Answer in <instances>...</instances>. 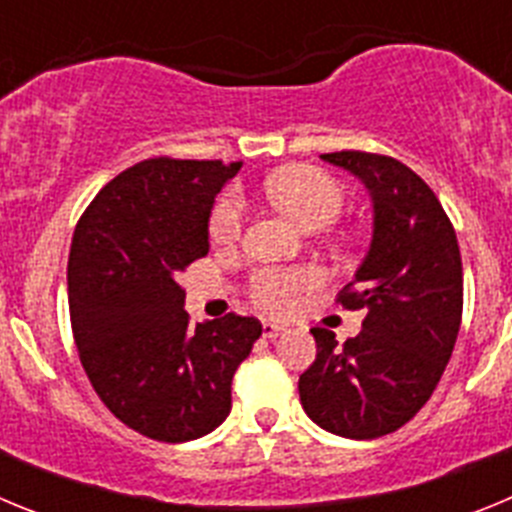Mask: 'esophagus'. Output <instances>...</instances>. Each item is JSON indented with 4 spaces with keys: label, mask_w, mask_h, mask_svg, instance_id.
<instances>
[{
    "label": "esophagus",
    "mask_w": 512,
    "mask_h": 512,
    "mask_svg": "<svg viewBox=\"0 0 512 512\" xmlns=\"http://www.w3.org/2000/svg\"><path fill=\"white\" fill-rule=\"evenodd\" d=\"M261 330H264V338H269V341H274V338L284 336V325H277V323H271V320H264L261 323Z\"/></svg>",
    "instance_id": "34e87169"
}]
</instances>
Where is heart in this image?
Returning <instances> with one entry per match:
<instances>
[{
    "label": "heart",
    "mask_w": 512,
    "mask_h": 512,
    "mask_svg": "<svg viewBox=\"0 0 512 512\" xmlns=\"http://www.w3.org/2000/svg\"><path fill=\"white\" fill-rule=\"evenodd\" d=\"M269 200L300 228H320L338 215L343 205L341 184L320 169H284L266 182ZM243 200L228 192L210 215V238L217 246H233L241 238ZM320 274L310 266L261 269L251 282L253 302L271 315H287L302 295L318 287Z\"/></svg>",
    "instance_id": "1"
}]
</instances>
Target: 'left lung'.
Listing matches in <instances>:
<instances>
[{"instance_id":"1","label":"left lung","mask_w":512,"mask_h":512,"mask_svg":"<svg viewBox=\"0 0 512 512\" xmlns=\"http://www.w3.org/2000/svg\"><path fill=\"white\" fill-rule=\"evenodd\" d=\"M361 179L372 197V243L341 305L364 312L338 346L312 328L318 356L300 377L312 423L343 438H377L408 423L436 390L461 325L464 282L456 233L431 187L390 156H320Z\"/></svg>"}]
</instances>
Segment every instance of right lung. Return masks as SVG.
I'll list each match as a JSON object with an SVG mask.
<instances>
[{"mask_svg": "<svg viewBox=\"0 0 512 512\" xmlns=\"http://www.w3.org/2000/svg\"><path fill=\"white\" fill-rule=\"evenodd\" d=\"M241 161L148 158L115 176L74 230L69 310L99 400L166 443L207 436L230 413V382L261 336L256 318L189 325L179 271L210 251L217 192Z\"/></svg>", "mask_w": 512, "mask_h": 512, "instance_id": "obj_1", "label": "right lung"}]
</instances>
